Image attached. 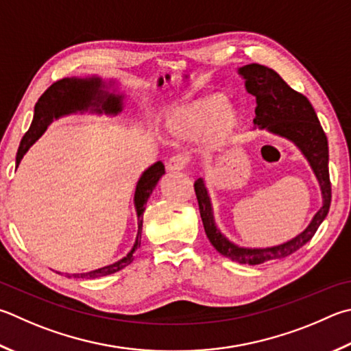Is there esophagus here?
<instances>
[{"mask_svg":"<svg viewBox=\"0 0 351 351\" xmlns=\"http://www.w3.org/2000/svg\"><path fill=\"white\" fill-rule=\"evenodd\" d=\"M187 164H189V158H187V156H184V155H175V156H171V158L169 159L167 170H170V171H180V170L186 169Z\"/></svg>","mask_w":351,"mask_h":351,"instance_id":"1","label":"esophagus"}]
</instances>
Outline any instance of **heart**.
Returning <instances> with one entry per match:
<instances>
[{
  "label": "heart",
  "mask_w": 351,
  "mask_h": 351,
  "mask_svg": "<svg viewBox=\"0 0 351 351\" xmlns=\"http://www.w3.org/2000/svg\"><path fill=\"white\" fill-rule=\"evenodd\" d=\"M234 114L227 99L221 95L197 99L176 110L169 119V130L176 136L199 138L212 132L216 125L219 135H224L234 125Z\"/></svg>",
  "instance_id": "1"
}]
</instances>
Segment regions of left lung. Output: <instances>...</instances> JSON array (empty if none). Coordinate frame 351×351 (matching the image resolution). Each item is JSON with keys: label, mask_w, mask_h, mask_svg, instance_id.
<instances>
[{"label": "left lung", "mask_w": 351, "mask_h": 351, "mask_svg": "<svg viewBox=\"0 0 351 351\" xmlns=\"http://www.w3.org/2000/svg\"><path fill=\"white\" fill-rule=\"evenodd\" d=\"M239 73L244 76L247 92L256 98V109H254L256 117L253 119L254 125L295 143L304 156L308 159L322 192V207L301 234L281 245L245 248L234 245L216 228L206 184L202 178L195 181V193L197 204H199L204 230H206L212 245L222 256L232 259L234 263L258 265L267 263V261L290 256L315 237L316 230L326 219L331 202L328 143L313 106L310 104L307 97L293 90L275 70L261 64H247L239 69Z\"/></svg>", "instance_id": "left-lung-1"}]
</instances>
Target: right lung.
<instances>
[{"label":"right lung","mask_w":351,"mask_h":351,"mask_svg":"<svg viewBox=\"0 0 351 351\" xmlns=\"http://www.w3.org/2000/svg\"><path fill=\"white\" fill-rule=\"evenodd\" d=\"M103 81L99 78H62L60 81L53 82L46 92H44L38 103L35 104V114L34 121H32L30 129L25 132V135L21 139L20 149L16 154V167L21 162L25 152L30 149L38 138H40L44 132H46L47 125L52 123L53 118H60L62 114H69L78 110H87L95 109V112H106V113H118L121 112V97H114L103 90ZM165 173L164 164L161 161L155 162L152 167L144 171L143 176L139 178L136 184L135 192V207L138 215V234L135 245L132 250L127 253V256L119 259L118 263L112 265L103 267V269L87 271V273H75V275H69L67 278H86V279H95L101 276L112 275L123 270L124 267L129 265L133 261V253L136 248L141 245V232H143V213L145 210V202H147L149 196L154 192L159 178Z\"/></svg>","instance_id":"1"}]
</instances>
